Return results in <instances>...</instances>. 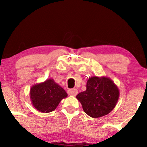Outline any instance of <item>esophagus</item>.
I'll list each match as a JSON object with an SVG mask.
<instances>
[{"instance_id":"esophagus-1","label":"esophagus","mask_w":147,"mask_h":147,"mask_svg":"<svg viewBox=\"0 0 147 147\" xmlns=\"http://www.w3.org/2000/svg\"><path fill=\"white\" fill-rule=\"evenodd\" d=\"M78 93V90L77 89H69L67 90V94L69 96H76Z\"/></svg>"}]
</instances>
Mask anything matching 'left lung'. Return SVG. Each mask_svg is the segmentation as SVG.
Here are the masks:
<instances>
[{"label": "left lung", "instance_id": "8db88e82", "mask_svg": "<svg viewBox=\"0 0 147 147\" xmlns=\"http://www.w3.org/2000/svg\"><path fill=\"white\" fill-rule=\"evenodd\" d=\"M120 92L117 86L109 78L93 76L86 84V90L76 98L81 103L85 113L96 118L109 114L115 108Z\"/></svg>", "mask_w": 147, "mask_h": 147}]
</instances>
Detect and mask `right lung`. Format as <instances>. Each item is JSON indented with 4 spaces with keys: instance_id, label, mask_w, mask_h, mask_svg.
I'll list each match as a JSON object with an SVG mask.
<instances>
[{
    "instance_id": "obj_1",
    "label": "right lung",
    "mask_w": 147,
    "mask_h": 147,
    "mask_svg": "<svg viewBox=\"0 0 147 147\" xmlns=\"http://www.w3.org/2000/svg\"><path fill=\"white\" fill-rule=\"evenodd\" d=\"M67 94L53 79H47L42 83L36 84L30 90L32 104L37 110L48 113L55 110L62 99Z\"/></svg>"
}]
</instances>
